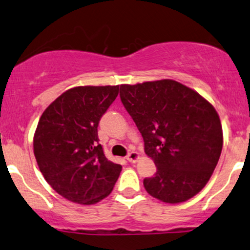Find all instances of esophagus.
Masks as SVG:
<instances>
[{
    "label": "esophagus",
    "instance_id": "1",
    "mask_svg": "<svg viewBox=\"0 0 250 250\" xmlns=\"http://www.w3.org/2000/svg\"><path fill=\"white\" fill-rule=\"evenodd\" d=\"M139 158H140V155H139L137 151H131V153L126 156V160H127L129 163H137Z\"/></svg>",
    "mask_w": 250,
    "mask_h": 250
}]
</instances>
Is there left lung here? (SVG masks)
Here are the masks:
<instances>
[{"label": "left lung", "instance_id": "obj_1", "mask_svg": "<svg viewBox=\"0 0 250 250\" xmlns=\"http://www.w3.org/2000/svg\"><path fill=\"white\" fill-rule=\"evenodd\" d=\"M121 99L156 165L155 176L144 180L149 195L176 204L200 193L223 148L222 124L211 103L171 79L124 83Z\"/></svg>", "mask_w": 250, "mask_h": 250}]
</instances>
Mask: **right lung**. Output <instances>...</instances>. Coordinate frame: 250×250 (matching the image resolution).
Listing matches in <instances>:
<instances>
[{
  "label": "right lung",
  "instance_id": "right-lung-1",
  "mask_svg": "<svg viewBox=\"0 0 250 250\" xmlns=\"http://www.w3.org/2000/svg\"><path fill=\"white\" fill-rule=\"evenodd\" d=\"M116 86H77L44 110L33 137L42 176L73 203L92 206L112 192L122 165L112 163L99 144L100 118L115 101Z\"/></svg>",
  "mask_w": 250,
  "mask_h": 250
}]
</instances>
